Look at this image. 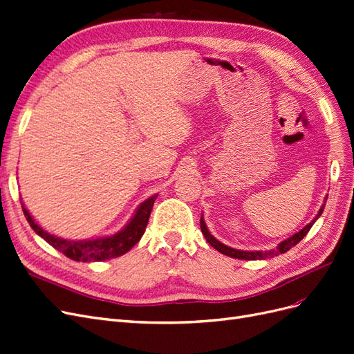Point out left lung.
Returning a JSON list of instances; mask_svg holds the SVG:
<instances>
[{"instance_id": "1", "label": "left lung", "mask_w": 354, "mask_h": 354, "mask_svg": "<svg viewBox=\"0 0 354 354\" xmlns=\"http://www.w3.org/2000/svg\"><path fill=\"white\" fill-rule=\"evenodd\" d=\"M324 208H325V203L322 205V208L319 209V212L316 214V216L312 219V221L303 227L299 233L293 234L291 237L286 239L284 241L279 243V245L275 248V249H271V250H266V252H262V250H256V252H248V250H237V249H233V248H228L225 245H223L221 241H218L209 231L208 228H206V224L203 221V216H201V230H202V234L205 236L206 241L209 243V245L216 249L218 252H221L225 256H230V258H236V259H245V261H256V259H268V258H274V256H278L281 253H286L287 250H290L291 248H295L297 243L300 240H303V237L306 236L309 233V230L312 228V225L316 223V219H318L321 216V214L324 212Z\"/></svg>"}]
</instances>
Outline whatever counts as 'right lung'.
Listing matches in <instances>:
<instances>
[{
    "instance_id": "1",
    "label": "right lung",
    "mask_w": 354,
    "mask_h": 354,
    "mask_svg": "<svg viewBox=\"0 0 354 354\" xmlns=\"http://www.w3.org/2000/svg\"><path fill=\"white\" fill-rule=\"evenodd\" d=\"M156 196L158 194H153L149 199H146L139 206L136 214L133 215L130 223L123 230L118 231L117 234L93 240L75 241L53 236L50 233H46L45 230H42L35 223V219L30 216L28 209L24 208V205H21V209L35 233L41 236L46 243H50L54 249L64 253L67 258L77 262H101L106 259L118 258V256L127 253L142 239L146 225H148L149 215Z\"/></svg>"
}]
</instances>
